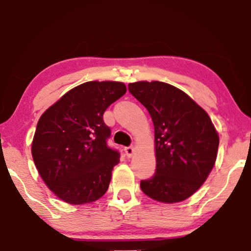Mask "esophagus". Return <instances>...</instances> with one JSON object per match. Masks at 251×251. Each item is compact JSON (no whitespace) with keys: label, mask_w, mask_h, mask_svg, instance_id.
<instances>
[{"label":"esophagus","mask_w":251,"mask_h":251,"mask_svg":"<svg viewBox=\"0 0 251 251\" xmlns=\"http://www.w3.org/2000/svg\"><path fill=\"white\" fill-rule=\"evenodd\" d=\"M133 152H135V147H133V146L125 147V153H126V156H128V157H130V156H132V154H133Z\"/></svg>","instance_id":"1"}]
</instances>
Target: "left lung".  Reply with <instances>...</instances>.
Returning <instances> with one entry per match:
<instances>
[{"label": "left lung", "mask_w": 251, "mask_h": 251, "mask_svg": "<svg viewBox=\"0 0 251 251\" xmlns=\"http://www.w3.org/2000/svg\"><path fill=\"white\" fill-rule=\"evenodd\" d=\"M128 88L154 125L156 169L152 178L140 181V188L163 203L186 200L202 186L217 157L219 137L208 113L164 82L139 81Z\"/></svg>", "instance_id": "left-lung-1"}]
</instances>
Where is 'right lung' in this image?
<instances>
[{
    "label": "right lung",
    "mask_w": 251,
    "mask_h": 251,
    "mask_svg": "<svg viewBox=\"0 0 251 251\" xmlns=\"http://www.w3.org/2000/svg\"><path fill=\"white\" fill-rule=\"evenodd\" d=\"M126 92L122 82H85L41 115L32 143L34 163L66 203L94 202L107 191L120 154L107 146L111 129L102 115Z\"/></svg>",
    "instance_id": "obj_1"
}]
</instances>
